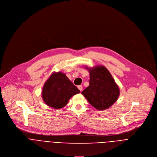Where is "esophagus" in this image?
<instances>
[{"label": "esophagus", "mask_w": 157, "mask_h": 157, "mask_svg": "<svg viewBox=\"0 0 157 157\" xmlns=\"http://www.w3.org/2000/svg\"><path fill=\"white\" fill-rule=\"evenodd\" d=\"M77 87H78V89L80 91H82V88H83V87H82V86L80 85V86H78Z\"/></svg>", "instance_id": "1"}]
</instances>
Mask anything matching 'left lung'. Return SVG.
<instances>
[{
    "label": "left lung",
    "instance_id": "8db88e82",
    "mask_svg": "<svg viewBox=\"0 0 157 157\" xmlns=\"http://www.w3.org/2000/svg\"><path fill=\"white\" fill-rule=\"evenodd\" d=\"M87 68L90 74L89 86L82 92V95L98 110L108 109L119 98V87L105 67Z\"/></svg>",
    "mask_w": 157,
    "mask_h": 157
}]
</instances>
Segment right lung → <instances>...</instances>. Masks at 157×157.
<instances>
[{"label": "right lung", "mask_w": 157, "mask_h": 157, "mask_svg": "<svg viewBox=\"0 0 157 157\" xmlns=\"http://www.w3.org/2000/svg\"><path fill=\"white\" fill-rule=\"evenodd\" d=\"M66 75L62 72H53L44 84L42 90L43 101L51 107L61 109L72 96L80 93Z\"/></svg>", "instance_id": "add662e5"}]
</instances>
